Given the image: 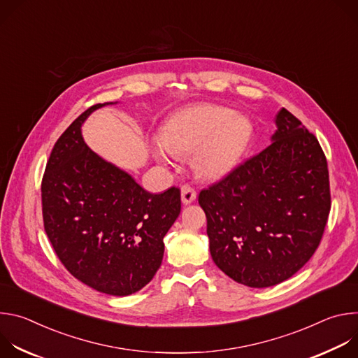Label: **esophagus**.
Segmentation results:
<instances>
[{"mask_svg":"<svg viewBox=\"0 0 358 358\" xmlns=\"http://www.w3.org/2000/svg\"><path fill=\"white\" fill-rule=\"evenodd\" d=\"M195 198H196L195 189H194L191 185L184 184V185L181 187V201H182V203H185V206H187V203L194 202Z\"/></svg>","mask_w":358,"mask_h":358,"instance_id":"esophagus-1","label":"esophagus"}]
</instances>
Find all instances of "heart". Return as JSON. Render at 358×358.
I'll list each match as a JSON object with an SVG mask.
<instances>
[{
	"instance_id": "b5f03b06",
	"label": "heart",
	"mask_w": 358,
	"mask_h": 358,
	"mask_svg": "<svg viewBox=\"0 0 358 358\" xmlns=\"http://www.w3.org/2000/svg\"><path fill=\"white\" fill-rule=\"evenodd\" d=\"M252 138L248 117L228 108L196 105L171 115L152 140L151 151L159 162L174 155H192L194 171L206 180H221L241 163Z\"/></svg>"
}]
</instances>
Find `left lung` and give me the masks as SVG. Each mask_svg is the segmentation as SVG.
I'll use <instances>...</instances> for the list:
<instances>
[{"label": "left lung", "instance_id": "left-lung-1", "mask_svg": "<svg viewBox=\"0 0 358 358\" xmlns=\"http://www.w3.org/2000/svg\"><path fill=\"white\" fill-rule=\"evenodd\" d=\"M272 144L198 196L215 265L249 287L275 286L316 252L330 213L317 138L285 108Z\"/></svg>", "mask_w": 358, "mask_h": 358}]
</instances>
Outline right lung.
<instances>
[{
    "label": "right lung",
    "mask_w": 358,
    "mask_h": 358,
    "mask_svg": "<svg viewBox=\"0 0 358 358\" xmlns=\"http://www.w3.org/2000/svg\"><path fill=\"white\" fill-rule=\"evenodd\" d=\"M117 103V101H115ZM83 112L58 138L42 178L45 232L78 280L112 294L143 289L159 271L164 236L181 211L180 188L151 194L82 137Z\"/></svg>",
    "instance_id": "right-lung-1"
}]
</instances>
